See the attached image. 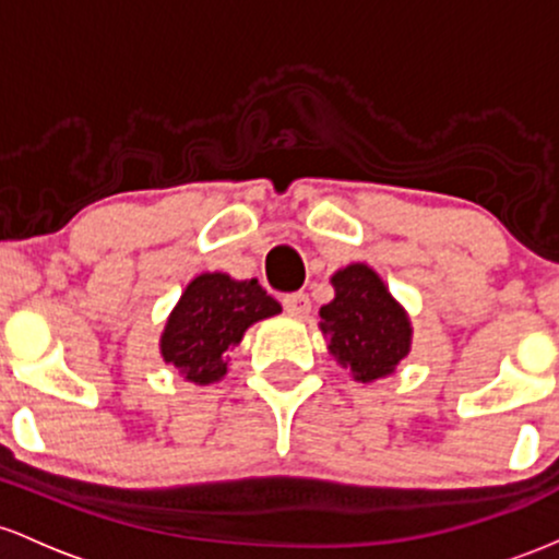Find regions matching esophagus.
Listing matches in <instances>:
<instances>
[{
	"instance_id": "1",
	"label": "esophagus",
	"mask_w": 559,
	"mask_h": 559,
	"mask_svg": "<svg viewBox=\"0 0 559 559\" xmlns=\"http://www.w3.org/2000/svg\"><path fill=\"white\" fill-rule=\"evenodd\" d=\"M282 306H285V311L290 317H306L311 311V300L306 293H290V296L282 298Z\"/></svg>"
}]
</instances>
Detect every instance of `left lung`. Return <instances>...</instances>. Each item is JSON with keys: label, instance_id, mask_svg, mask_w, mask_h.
<instances>
[{"label": "left lung", "instance_id": "1", "mask_svg": "<svg viewBox=\"0 0 559 559\" xmlns=\"http://www.w3.org/2000/svg\"><path fill=\"white\" fill-rule=\"evenodd\" d=\"M335 298L319 309L328 350L356 382H378L396 372L412 350V319L367 263H348L330 277Z\"/></svg>", "mask_w": 559, "mask_h": 559}]
</instances>
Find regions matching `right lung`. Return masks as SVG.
Here are the masks:
<instances>
[{"label":"right lung","instance_id":"1","mask_svg":"<svg viewBox=\"0 0 559 559\" xmlns=\"http://www.w3.org/2000/svg\"><path fill=\"white\" fill-rule=\"evenodd\" d=\"M282 306L259 280H235L224 272H203L187 282L160 332L163 361L179 369L187 382L213 385L229 372L231 348L240 346L250 324L277 317Z\"/></svg>","mask_w":559,"mask_h":559}]
</instances>
